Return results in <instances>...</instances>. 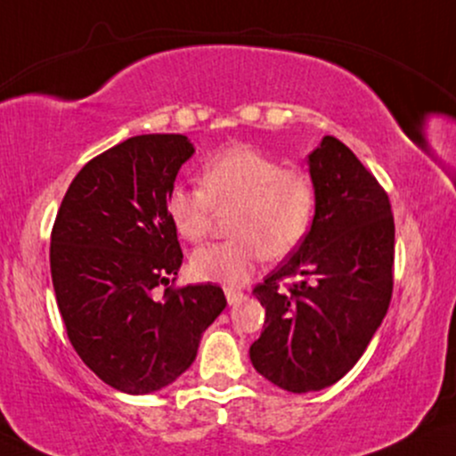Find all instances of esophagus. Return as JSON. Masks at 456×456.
Returning <instances> with one entry per match:
<instances>
[{
  "mask_svg": "<svg viewBox=\"0 0 456 456\" xmlns=\"http://www.w3.org/2000/svg\"><path fill=\"white\" fill-rule=\"evenodd\" d=\"M224 297H227L229 305H235L244 298V292L238 290V288H224Z\"/></svg>",
  "mask_w": 456,
  "mask_h": 456,
  "instance_id": "1",
  "label": "esophagus"
}]
</instances>
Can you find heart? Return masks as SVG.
Instances as JSON below:
<instances>
[{
  "label": "heart",
  "mask_w": 456,
  "mask_h": 456,
  "mask_svg": "<svg viewBox=\"0 0 456 456\" xmlns=\"http://www.w3.org/2000/svg\"><path fill=\"white\" fill-rule=\"evenodd\" d=\"M200 181L201 187L172 189L166 208L176 233L193 244L210 233L216 212L233 210L229 233L235 240L193 252L191 271L204 281L244 284L263 256L288 255L314 218L311 178L256 147L221 149L206 159Z\"/></svg>",
  "instance_id": "b5f03b06"
}]
</instances>
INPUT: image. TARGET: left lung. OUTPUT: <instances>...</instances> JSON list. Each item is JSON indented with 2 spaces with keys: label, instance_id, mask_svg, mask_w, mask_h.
Wrapping results in <instances>:
<instances>
[{
  "label": "left lung",
  "instance_id": "left-lung-1",
  "mask_svg": "<svg viewBox=\"0 0 456 456\" xmlns=\"http://www.w3.org/2000/svg\"><path fill=\"white\" fill-rule=\"evenodd\" d=\"M315 191L309 233L255 288L265 307L250 362L292 394L330 387L364 354L389 309L395 227L387 193L349 147L322 138L307 155ZM298 277L290 293L277 281Z\"/></svg>",
  "mask_w": 456,
  "mask_h": 456
}]
</instances>
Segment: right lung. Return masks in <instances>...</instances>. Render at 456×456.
<instances>
[{
    "mask_svg": "<svg viewBox=\"0 0 456 456\" xmlns=\"http://www.w3.org/2000/svg\"><path fill=\"white\" fill-rule=\"evenodd\" d=\"M193 153L183 134L119 142L77 172L52 229V284L69 341L101 381L124 394L175 383L227 307L216 284L158 295L183 263L166 204Z\"/></svg>",
    "mask_w": 456,
    "mask_h": 456,
    "instance_id": "1",
    "label": "right lung"
}]
</instances>
